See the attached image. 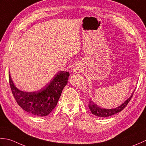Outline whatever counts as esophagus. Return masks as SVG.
I'll list each match as a JSON object with an SVG mask.
<instances>
[{
	"mask_svg": "<svg viewBox=\"0 0 146 146\" xmlns=\"http://www.w3.org/2000/svg\"><path fill=\"white\" fill-rule=\"evenodd\" d=\"M72 70L74 72H78L80 70H81V67L79 66V65H76L75 66L73 67Z\"/></svg>",
	"mask_w": 146,
	"mask_h": 146,
	"instance_id": "1",
	"label": "esophagus"
}]
</instances>
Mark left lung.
<instances>
[{"label":"left lung","mask_w":146,"mask_h":146,"mask_svg":"<svg viewBox=\"0 0 146 146\" xmlns=\"http://www.w3.org/2000/svg\"><path fill=\"white\" fill-rule=\"evenodd\" d=\"M132 96H133V94L130 96V97L129 98V99H127L125 102L122 104V105L115 109L102 108H100V106H98L96 103H94L93 101H91V100L89 101L88 106L89 108H90L92 113L95 115L96 116H98V117H110V116L117 113H119L122 110H123V108H125V107L128 105V103H129Z\"/></svg>","instance_id":"1"}]
</instances>
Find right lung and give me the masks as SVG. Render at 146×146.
<instances>
[{"label": "right lung", "instance_id": "obj_1", "mask_svg": "<svg viewBox=\"0 0 146 146\" xmlns=\"http://www.w3.org/2000/svg\"><path fill=\"white\" fill-rule=\"evenodd\" d=\"M69 76V72L60 71L45 87L35 92L18 90L14 86L9 74V81L12 93L19 106L33 115L44 117L55 108Z\"/></svg>", "mask_w": 146, "mask_h": 146}]
</instances>
